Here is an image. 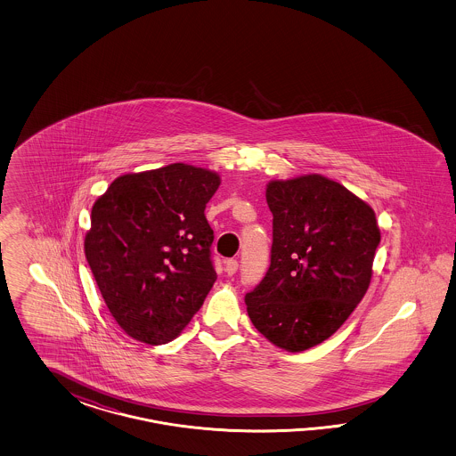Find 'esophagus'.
<instances>
[{"label": "esophagus", "instance_id": "1", "mask_svg": "<svg viewBox=\"0 0 456 456\" xmlns=\"http://www.w3.org/2000/svg\"><path fill=\"white\" fill-rule=\"evenodd\" d=\"M237 269H239V263H237L235 259H227V261H225V273H227L229 276L235 274Z\"/></svg>", "mask_w": 456, "mask_h": 456}]
</instances>
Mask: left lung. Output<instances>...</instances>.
<instances>
[{"mask_svg": "<svg viewBox=\"0 0 456 456\" xmlns=\"http://www.w3.org/2000/svg\"><path fill=\"white\" fill-rule=\"evenodd\" d=\"M271 265L246 294L254 328L289 353L338 331L364 297L381 240L373 208L322 175L273 180Z\"/></svg>", "mask_w": 456, "mask_h": 456, "instance_id": "8db88e82", "label": "left lung"}]
</instances>
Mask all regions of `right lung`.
I'll return each instance as SVG.
<instances>
[{"instance_id":"obj_1","label":"right lung","mask_w":456,"mask_h":456,"mask_svg":"<svg viewBox=\"0 0 456 456\" xmlns=\"http://www.w3.org/2000/svg\"><path fill=\"white\" fill-rule=\"evenodd\" d=\"M219 185L208 168L170 164L125 174L94 204L85 256L130 338L166 345L206 301L217 274L204 210Z\"/></svg>"}]
</instances>
